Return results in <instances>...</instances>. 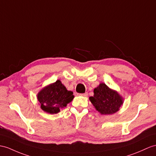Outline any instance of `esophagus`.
<instances>
[{
	"label": "esophagus",
	"instance_id": "obj_1",
	"mask_svg": "<svg viewBox=\"0 0 156 156\" xmlns=\"http://www.w3.org/2000/svg\"><path fill=\"white\" fill-rule=\"evenodd\" d=\"M81 96H83V97H87L88 96V93H83V94H79Z\"/></svg>",
	"mask_w": 156,
	"mask_h": 156
}]
</instances>
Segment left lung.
<instances>
[{
  "instance_id": "8db88e82",
  "label": "left lung",
  "mask_w": 156,
  "mask_h": 156,
  "mask_svg": "<svg viewBox=\"0 0 156 156\" xmlns=\"http://www.w3.org/2000/svg\"><path fill=\"white\" fill-rule=\"evenodd\" d=\"M89 99L97 111L102 115L116 112L123 103L122 98L116 91L111 89L105 83H101L94 89V95L90 97Z\"/></svg>"
}]
</instances>
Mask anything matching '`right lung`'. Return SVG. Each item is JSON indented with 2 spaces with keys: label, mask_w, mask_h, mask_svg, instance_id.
Masks as SVG:
<instances>
[{
  "label": "right lung",
  "mask_w": 156,
  "mask_h": 156,
  "mask_svg": "<svg viewBox=\"0 0 156 156\" xmlns=\"http://www.w3.org/2000/svg\"><path fill=\"white\" fill-rule=\"evenodd\" d=\"M73 98V92L67 90L59 80L44 87L37 94L41 108L50 114L58 113L60 108L66 107Z\"/></svg>",
  "instance_id": "1"
}]
</instances>
